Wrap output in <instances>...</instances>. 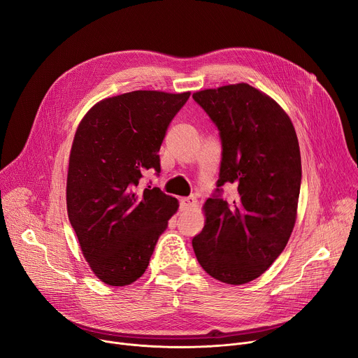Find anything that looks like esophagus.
Segmentation results:
<instances>
[{
  "mask_svg": "<svg viewBox=\"0 0 358 358\" xmlns=\"http://www.w3.org/2000/svg\"><path fill=\"white\" fill-rule=\"evenodd\" d=\"M180 204H181V208H182V209H190L192 206H194V204H196V197H194V196H190V197H182V199L180 200Z\"/></svg>",
  "mask_w": 358,
  "mask_h": 358,
  "instance_id": "esophagus-1",
  "label": "esophagus"
}]
</instances>
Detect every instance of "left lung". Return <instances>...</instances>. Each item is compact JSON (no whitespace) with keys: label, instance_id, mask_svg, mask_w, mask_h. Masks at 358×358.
<instances>
[{"label":"left lung","instance_id":"1","mask_svg":"<svg viewBox=\"0 0 358 358\" xmlns=\"http://www.w3.org/2000/svg\"><path fill=\"white\" fill-rule=\"evenodd\" d=\"M219 130L222 161L216 190L204 203L206 223L192 241L203 270L227 285H245L283 252L292 235L302 182L292 120L248 84L193 94ZM232 183L234 199L222 197Z\"/></svg>","mask_w":358,"mask_h":358}]
</instances>
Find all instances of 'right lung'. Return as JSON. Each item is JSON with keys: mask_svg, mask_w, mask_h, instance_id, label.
Wrapping results in <instances>:
<instances>
[{"mask_svg": "<svg viewBox=\"0 0 358 358\" xmlns=\"http://www.w3.org/2000/svg\"><path fill=\"white\" fill-rule=\"evenodd\" d=\"M190 92L134 91L94 106L75 134L66 208L83 254L103 283L127 286L146 270L158 238L178 208L143 173H161L159 148Z\"/></svg>", "mask_w": 358, "mask_h": 358, "instance_id": "obj_1", "label": "right lung"}]
</instances>
